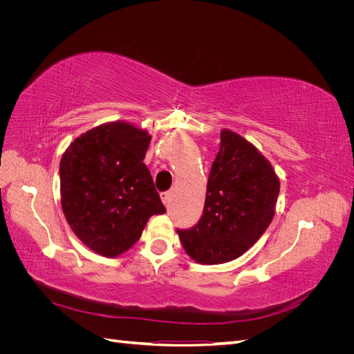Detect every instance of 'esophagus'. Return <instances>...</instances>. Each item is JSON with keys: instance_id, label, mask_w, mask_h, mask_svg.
I'll list each match as a JSON object with an SVG mask.
<instances>
[{"instance_id": "esophagus-1", "label": "esophagus", "mask_w": 354, "mask_h": 354, "mask_svg": "<svg viewBox=\"0 0 354 354\" xmlns=\"http://www.w3.org/2000/svg\"><path fill=\"white\" fill-rule=\"evenodd\" d=\"M160 199H162L164 205L168 207L169 202H171V194H169V192H162V194H160Z\"/></svg>"}]
</instances>
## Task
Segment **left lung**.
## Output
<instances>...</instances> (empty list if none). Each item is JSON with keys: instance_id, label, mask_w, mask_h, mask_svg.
Segmentation results:
<instances>
[{"instance_id": "8db88e82", "label": "left lung", "mask_w": 354, "mask_h": 354, "mask_svg": "<svg viewBox=\"0 0 354 354\" xmlns=\"http://www.w3.org/2000/svg\"><path fill=\"white\" fill-rule=\"evenodd\" d=\"M199 221L177 229L186 252L201 264L238 259L259 241L274 216L279 178L239 134L223 130Z\"/></svg>"}]
</instances>
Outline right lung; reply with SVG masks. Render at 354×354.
<instances>
[{"mask_svg":"<svg viewBox=\"0 0 354 354\" xmlns=\"http://www.w3.org/2000/svg\"><path fill=\"white\" fill-rule=\"evenodd\" d=\"M151 136L109 122L75 138L60 160L62 208L75 234L104 257L140 239L147 220L165 212L143 159Z\"/></svg>","mask_w":354,"mask_h":354,"instance_id":"obj_1","label":"right lung"}]
</instances>
